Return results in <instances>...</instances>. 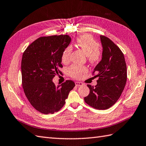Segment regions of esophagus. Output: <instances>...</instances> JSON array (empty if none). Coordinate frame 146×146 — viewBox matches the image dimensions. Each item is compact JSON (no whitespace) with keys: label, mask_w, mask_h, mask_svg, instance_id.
Segmentation results:
<instances>
[{"label":"esophagus","mask_w":146,"mask_h":146,"mask_svg":"<svg viewBox=\"0 0 146 146\" xmlns=\"http://www.w3.org/2000/svg\"><path fill=\"white\" fill-rule=\"evenodd\" d=\"M75 84H76V86H82L83 83L81 82H78V81H76V82H75Z\"/></svg>","instance_id":"esophagus-1"}]
</instances>
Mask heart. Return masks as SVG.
<instances>
[{
  "label": "heart",
  "instance_id": "heart-1",
  "mask_svg": "<svg viewBox=\"0 0 146 146\" xmlns=\"http://www.w3.org/2000/svg\"><path fill=\"white\" fill-rule=\"evenodd\" d=\"M75 45L86 54L88 59L91 63H95L101 58V52L96 40L89 34H84L78 37L76 40ZM72 47L68 46L64 50L62 55V62L67 63L70 61V53L72 52ZM87 72V68L84 66L72 65L67 70L68 75L74 79H79L82 77L84 73Z\"/></svg>",
  "mask_w": 146,
  "mask_h": 146
}]
</instances>
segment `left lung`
<instances>
[{"instance_id":"1","label":"left lung","mask_w":146,"mask_h":146,"mask_svg":"<svg viewBox=\"0 0 146 146\" xmlns=\"http://www.w3.org/2000/svg\"><path fill=\"white\" fill-rule=\"evenodd\" d=\"M103 46L102 59L94 68L97 84L90 88L85 103L97 110H107L116 103L124 89L127 81V68L124 56L120 48L109 38L100 35Z\"/></svg>"}]
</instances>
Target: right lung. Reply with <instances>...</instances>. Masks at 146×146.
Returning <instances> with one entry per match:
<instances>
[{
	"mask_svg": "<svg viewBox=\"0 0 146 146\" xmlns=\"http://www.w3.org/2000/svg\"><path fill=\"white\" fill-rule=\"evenodd\" d=\"M70 42L68 35L41 36L23 53V91L32 106L43 114H53L62 108L70 91L75 86L72 80L58 86L52 81L56 74H62V55Z\"/></svg>",
	"mask_w": 146,
	"mask_h": 146,
	"instance_id": "add662e5",
	"label": "right lung"
}]
</instances>
